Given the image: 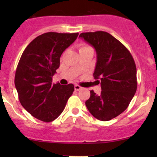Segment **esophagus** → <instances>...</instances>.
Masks as SVG:
<instances>
[{
  "instance_id": "1",
  "label": "esophagus",
  "mask_w": 157,
  "mask_h": 157,
  "mask_svg": "<svg viewBox=\"0 0 157 157\" xmlns=\"http://www.w3.org/2000/svg\"><path fill=\"white\" fill-rule=\"evenodd\" d=\"M74 89H75V91H79V90L81 89V87L78 85H75L74 86Z\"/></svg>"
}]
</instances>
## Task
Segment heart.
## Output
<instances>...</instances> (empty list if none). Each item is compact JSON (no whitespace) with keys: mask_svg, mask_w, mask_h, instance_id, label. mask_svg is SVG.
<instances>
[{"mask_svg":"<svg viewBox=\"0 0 157 157\" xmlns=\"http://www.w3.org/2000/svg\"><path fill=\"white\" fill-rule=\"evenodd\" d=\"M89 48H92L91 46H89V45L86 44H81L80 47H79V51L81 50H84V49H89Z\"/></svg>","mask_w":157,"mask_h":157,"instance_id":"1","label":"heart"}]
</instances>
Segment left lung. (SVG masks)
Instances as JSON below:
<instances>
[{"label": "left lung", "instance_id": "1", "mask_svg": "<svg viewBox=\"0 0 157 157\" xmlns=\"http://www.w3.org/2000/svg\"><path fill=\"white\" fill-rule=\"evenodd\" d=\"M79 37L93 46L97 62L94 78L101 83V92L93 90L86 106L94 117L109 121L127 109L137 89L136 67L129 51L105 31L86 32Z\"/></svg>", "mask_w": 157, "mask_h": 157}]
</instances>
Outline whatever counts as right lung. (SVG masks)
<instances>
[{"instance_id":"add662e5","label":"right lung","mask_w":157,"mask_h":157,"mask_svg":"<svg viewBox=\"0 0 157 157\" xmlns=\"http://www.w3.org/2000/svg\"><path fill=\"white\" fill-rule=\"evenodd\" d=\"M78 36L45 33L32 40L21 55L15 86L21 105L38 120L51 122L57 119L74 91L72 83L52 84V77L59 67L61 54Z\"/></svg>"}]
</instances>
